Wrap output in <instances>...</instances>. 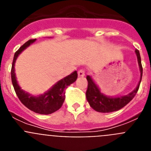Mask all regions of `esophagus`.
<instances>
[{
  "label": "esophagus",
  "instance_id": "obj_1",
  "mask_svg": "<svg viewBox=\"0 0 151 151\" xmlns=\"http://www.w3.org/2000/svg\"><path fill=\"white\" fill-rule=\"evenodd\" d=\"M85 72L84 69H80V70H78V76L79 77L85 76Z\"/></svg>",
  "mask_w": 151,
  "mask_h": 151
}]
</instances>
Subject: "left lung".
Returning <instances> with one entry per match:
<instances>
[{
	"label": "left lung",
	"instance_id": "1",
	"mask_svg": "<svg viewBox=\"0 0 151 151\" xmlns=\"http://www.w3.org/2000/svg\"><path fill=\"white\" fill-rule=\"evenodd\" d=\"M135 53L138 57L140 71H141V78H140V82L137 88L127 95L117 97H106L100 91L98 87L96 85L91 76H87L86 78L88 80V88L86 91V98L88 101L91 107L93 108L94 110L100 113H111V112L117 111L128 104L134 98L139 88L140 83L142 78V73H143V68L141 65L139 50H135Z\"/></svg>",
	"mask_w": 151,
	"mask_h": 151
}]
</instances>
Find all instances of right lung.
Returning a JSON list of instances; mask_svg holds the SVG:
<instances>
[{
	"instance_id": "obj_1",
	"label": "right lung",
	"mask_w": 151,
	"mask_h": 151,
	"mask_svg": "<svg viewBox=\"0 0 151 151\" xmlns=\"http://www.w3.org/2000/svg\"><path fill=\"white\" fill-rule=\"evenodd\" d=\"M35 40L36 39H30L26 41V43L21 46L19 49L15 53L13 63H12L11 80L16 94L22 104L25 105L28 109L35 113L47 115V114H50V113L57 111L62 106L64 100H65V89L69 85L76 82L78 77V74L76 71L73 72L71 75L59 81L48 91L38 97H34L23 91L19 86L17 78H16L15 72H14L15 71L14 70L15 61L19 54H20L22 50H25L27 47H29L31 44L33 43Z\"/></svg>"
}]
</instances>
